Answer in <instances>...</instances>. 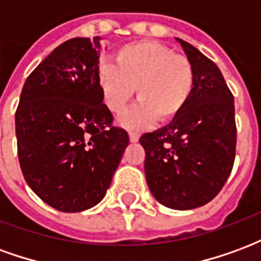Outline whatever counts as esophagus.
<instances>
[{"instance_id":"obj_1","label":"esophagus","mask_w":261,"mask_h":261,"mask_svg":"<svg viewBox=\"0 0 261 261\" xmlns=\"http://www.w3.org/2000/svg\"><path fill=\"white\" fill-rule=\"evenodd\" d=\"M128 137H130V141L131 142H137V141H138V140H140V136H138L137 133H133V131H131L130 134H128Z\"/></svg>"}]
</instances>
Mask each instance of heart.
Returning a JSON list of instances; mask_svg holds the SVG:
<instances>
[{"instance_id":"b5f03b06","label":"heart","mask_w":261,"mask_h":261,"mask_svg":"<svg viewBox=\"0 0 261 261\" xmlns=\"http://www.w3.org/2000/svg\"><path fill=\"white\" fill-rule=\"evenodd\" d=\"M97 85L110 112H124L134 96L140 102L120 117L127 128H145L156 119L177 117L194 89L192 63L152 40L130 43L116 51V64L97 68Z\"/></svg>"}]
</instances>
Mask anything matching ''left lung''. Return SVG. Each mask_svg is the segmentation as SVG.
Wrapping results in <instances>:
<instances>
[{
  "label": "left lung",
  "instance_id": "obj_1",
  "mask_svg": "<svg viewBox=\"0 0 261 261\" xmlns=\"http://www.w3.org/2000/svg\"><path fill=\"white\" fill-rule=\"evenodd\" d=\"M194 69V89L180 114L140 138L145 177L155 200L193 210L217 196L235 161L233 96L221 71L190 43L176 37Z\"/></svg>",
  "mask_w": 261,
  "mask_h": 261
}]
</instances>
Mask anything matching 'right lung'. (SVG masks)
<instances>
[{
  "mask_svg": "<svg viewBox=\"0 0 261 261\" xmlns=\"http://www.w3.org/2000/svg\"><path fill=\"white\" fill-rule=\"evenodd\" d=\"M102 37L69 39L26 80L15 114L23 177L50 207L80 213L108 192L128 145L97 85Z\"/></svg>",
  "mask_w": 261,
  "mask_h": 261,
  "instance_id": "add662e5",
  "label": "right lung"
}]
</instances>
